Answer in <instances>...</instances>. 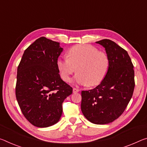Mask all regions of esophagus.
<instances>
[{"label": "esophagus", "instance_id": "34e87169", "mask_svg": "<svg viewBox=\"0 0 147 147\" xmlns=\"http://www.w3.org/2000/svg\"><path fill=\"white\" fill-rule=\"evenodd\" d=\"M79 90L78 88H73V93L74 94H75V93H78V92H79Z\"/></svg>", "mask_w": 147, "mask_h": 147}]
</instances>
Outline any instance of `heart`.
I'll return each instance as SVG.
<instances>
[{"label":"heart","mask_w":147,"mask_h":147,"mask_svg":"<svg viewBox=\"0 0 147 147\" xmlns=\"http://www.w3.org/2000/svg\"><path fill=\"white\" fill-rule=\"evenodd\" d=\"M68 58H58L57 67L61 78L69 82L76 71L74 81L90 87L99 84L109 68V59L106 53L88 44L76 45L67 52Z\"/></svg>","instance_id":"heart-1"}]
</instances>
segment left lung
I'll return each instance as SVG.
<instances>
[{
    "label": "left lung",
    "mask_w": 147,
    "mask_h": 147,
    "mask_svg": "<svg viewBox=\"0 0 147 147\" xmlns=\"http://www.w3.org/2000/svg\"><path fill=\"white\" fill-rule=\"evenodd\" d=\"M105 48L109 68L99 85L82 91L81 110L95 124H107L122 115L135 88L134 65L127 51L109 39L96 42Z\"/></svg>",
    "instance_id": "8db88e82"
}]
</instances>
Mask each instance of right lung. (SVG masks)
Returning a JSON list of instances; mask_svg holds the SVG:
<instances>
[{"label": "right lung", "instance_id": "right-lung-1", "mask_svg": "<svg viewBox=\"0 0 147 147\" xmlns=\"http://www.w3.org/2000/svg\"><path fill=\"white\" fill-rule=\"evenodd\" d=\"M62 51L59 42L40 37L25 50L18 65L16 99L25 118L36 127L56 124L63 102L73 93L57 67Z\"/></svg>", "mask_w": 147, "mask_h": 147}]
</instances>
